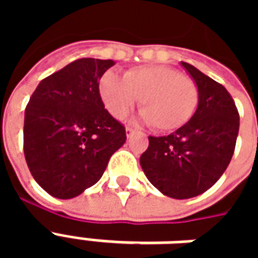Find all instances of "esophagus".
Returning <instances> with one entry per match:
<instances>
[{"label":"esophagus","instance_id":"obj_1","mask_svg":"<svg viewBox=\"0 0 258 258\" xmlns=\"http://www.w3.org/2000/svg\"><path fill=\"white\" fill-rule=\"evenodd\" d=\"M135 130L133 128V127H125V133H127V137H130V135L134 133Z\"/></svg>","mask_w":258,"mask_h":258}]
</instances>
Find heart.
I'll return each mask as SVG.
<instances>
[{"label":"heart","mask_w":258,"mask_h":258,"mask_svg":"<svg viewBox=\"0 0 258 258\" xmlns=\"http://www.w3.org/2000/svg\"><path fill=\"white\" fill-rule=\"evenodd\" d=\"M99 95L113 117L123 118L140 101L142 117L157 131H174L194 116L199 103V88L185 74L162 64L137 66L123 79L106 72L99 81Z\"/></svg>","instance_id":"heart-1"}]
</instances>
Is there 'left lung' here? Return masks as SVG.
I'll use <instances>...</instances> for the list:
<instances>
[{"label":"left lung","mask_w":258,"mask_h":258,"mask_svg":"<svg viewBox=\"0 0 258 258\" xmlns=\"http://www.w3.org/2000/svg\"><path fill=\"white\" fill-rule=\"evenodd\" d=\"M199 88L195 114L175 133L149 137L141 167L163 195L189 199L216 184L232 159L239 113L231 94L200 70L181 62Z\"/></svg>","instance_id":"1"}]
</instances>
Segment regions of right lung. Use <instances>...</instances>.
Here are the masks:
<instances>
[{
    "label": "right lung",
    "instance_id": "1",
    "mask_svg": "<svg viewBox=\"0 0 258 258\" xmlns=\"http://www.w3.org/2000/svg\"><path fill=\"white\" fill-rule=\"evenodd\" d=\"M113 64L112 59H77L42 80L26 106V163L37 184L58 199L96 184L127 140L99 95V80Z\"/></svg>",
    "mask_w": 258,
    "mask_h": 258
}]
</instances>
